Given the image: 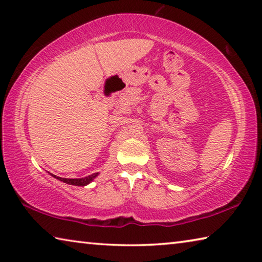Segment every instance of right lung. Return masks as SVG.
Instances as JSON below:
<instances>
[{"mask_svg": "<svg viewBox=\"0 0 262 262\" xmlns=\"http://www.w3.org/2000/svg\"><path fill=\"white\" fill-rule=\"evenodd\" d=\"M97 176H98V173H94V174H90V176L85 177V178H81V179H67V178H61V177H56V176H54V177L56 179L63 181V183H66V184L75 185V186H85L89 183H91V181L94 180Z\"/></svg>", "mask_w": 262, "mask_h": 262, "instance_id": "add662e5", "label": "right lung"}]
</instances>
